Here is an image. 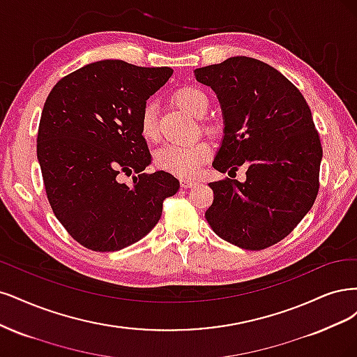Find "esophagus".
<instances>
[{"label":"esophagus","mask_w":357,"mask_h":357,"mask_svg":"<svg viewBox=\"0 0 357 357\" xmlns=\"http://www.w3.org/2000/svg\"><path fill=\"white\" fill-rule=\"evenodd\" d=\"M195 182L194 179H190V178H181V185H182V188H191V187H194L195 185Z\"/></svg>","instance_id":"1"}]
</instances>
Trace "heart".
<instances>
[{
    "instance_id": "b5f03b06",
    "label": "heart",
    "mask_w": 357,
    "mask_h": 357,
    "mask_svg": "<svg viewBox=\"0 0 357 357\" xmlns=\"http://www.w3.org/2000/svg\"><path fill=\"white\" fill-rule=\"evenodd\" d=\"M179 107L187 109L195 117H203L209 107V99L203 90L194 86H183L174 95ZM204 129L212 132L213 128L204 126ZM139 130L144 139L155 142L160 137V128L157 120V111L153 102H146L139 116ZM212 148L208 142L197 141L192 144H167L157 149L154 155L155 165L169 174L182 178L197 175L200 166L211 157Z\"/></svg>"
}]
</instances>
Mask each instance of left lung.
I'll use <instances>...</instances> for the list:
<instances>
[{"instance_id": "1", "label": "left lung", "mask_w": 357, "mask_h": 357, "mask_svg": "<svg viewBox=\"0 0 357 357\" xmlns=\"http://www.w3.org/2000/svg\"><path fill=\"white\" fill-rule=\"evenodd\" d=\"M221 102L224 141L212 166L248 167L246 182H211L206 221L228 243L262 250L300 224L319 192L320 136L304 96L273 66L246 56L195 70Z\"/></svg>"}]
</instances>
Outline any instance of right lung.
<instances>
[{"label": "right lung", "instance_id": "add662e5", "mask_svg": "<svg viewBox=\"0 0 357 357\" xmlns=\"http://www.w3.org/2000/svg\"><path fill=\"white\" fill-rule=\"evenodd\" d=\"M172 73L99 61L61 78L45 99L37 135L44 190L68 234L87 249L114 252L141 240L179 190L169 172H144L151 154L139 130L146 99ZM132 171V185L121 184L119 175Z\"/></svg>", "mask_w": 357, "mask_h": 357}]
</instances>
